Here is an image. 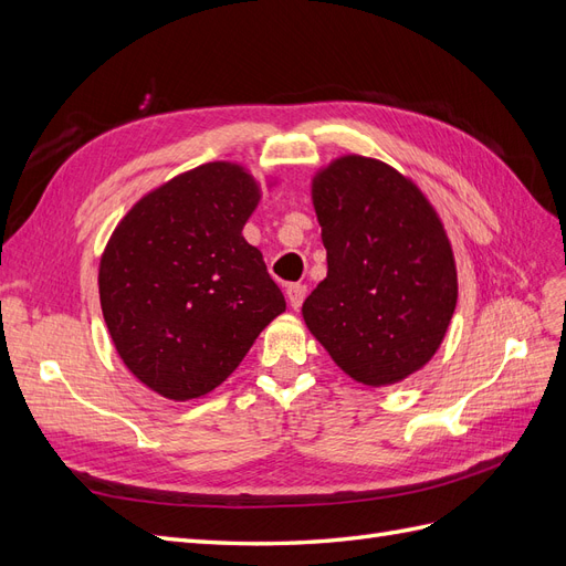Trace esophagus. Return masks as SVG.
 Listing matches in <instances>:
<instances>
[{
    "label": "esophagus",
    "mask_w": 566,
    "mask_h": 566,
    "mask_svg": "<svg viewBox=\"0 0 566 566\" xmlns=\"http://www.w3.org/2000/svg\"><path fill=\"white\" fill-rule=\"evenodd\" d=\"M287 302H290V306H293V310L297 312L300 306H302V302H304V297H306V285H302V283H293V285H287Z\"/></svg>",
    "instance_id": "1"
}]
</instances>
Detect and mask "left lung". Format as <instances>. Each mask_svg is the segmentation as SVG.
Instances as JSON below:
<instances>
[{"instance_id":"1","label":"left lung","mask_w":566,"mask_h":566,"mask_svg":"<svg viewBox=\"0 0 566 566\" xmlns=\"http://www.w3.org/2000/svg\"><path fill=\"white\" fill-rule=\"evenodd\" d=\"M328 276L304 300L306 328L356 382L394 385L439 349L458 300L449 235L397 169L342 156L312 181Z\"/></svg>"}]
</instances>
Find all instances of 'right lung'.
Wrapping results in <instances>:
<instances>
[{
  "mask_svg": "<svg viewBox=\"0 0 566 566\" xmlns=\"http://www.w3.org/2000/svg\"><path fill=\"white\" fill-rule=\"evenodd\" d=\"M262 193L235 163H208L146 193L98 264L101 312L136 380L165 399L205 397L285 312L243 227Z\"/></svg>",
  "mask_w": 566,
  "mask_h": 566,
  "instance_id": "right-lung-1",
  "label": "right lung"
}]
</instances>
